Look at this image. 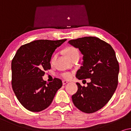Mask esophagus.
<instances>
[{
  "label": "esophagus",
  "instance_id": "1",
  "mask_svg": "<svg viewBox=\"0 0 131 131\" xmlns=\"http://www.w3.org/2000/svg\"><path fill=\"white\" fill-rule=\"evenodd\" d=\"M68 83V81H66V80H63V81H62L63 85H64V84H67Z\"/></svg>",
  "mask_w": 131,
  "mask_h": 131
}]
</instances>
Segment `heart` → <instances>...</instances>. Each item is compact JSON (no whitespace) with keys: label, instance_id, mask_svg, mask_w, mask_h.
<instances>
[{"label":"heart","instance_id":"b5f03b06","mask_svg":"<svg viewBox=\"0 0 131 131\" xmlns=\"http://www.w3.org/2000/svg\"><path fill=\"white\" fill-rule=\"evenodd\" d=\"M64 52H65L66 54L67 55V56L68 57L69 59L72 58V57L75 56L79 55V51H78L77 48H75L74 47H68L65 48ZM56 55L54 56L53 59H52V61L54 60V59L56 58ZM72 74L70 72H64L61 74V77L64 78V79H69V78L72 77Z\"/></svg>","mask_w":131,"mask_h":131}]
</instances>
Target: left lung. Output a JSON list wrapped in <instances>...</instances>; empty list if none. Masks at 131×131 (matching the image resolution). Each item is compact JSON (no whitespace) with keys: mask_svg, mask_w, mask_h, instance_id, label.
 Wrapping results in <instances>:
<instances>
[{"mask_svg":"<svg viewBox=\"0 0 131 131\" xmlns=\"http://www.w3.org/2000/svg\"><path fill=\"white\" fill-rule=\"evenodd\" d=\"M68 43L83 55V66L76 77L91 80L87 87L77 83L78 90L72 96V102L84 113H95L107 104L117 87L119 65L116 53L109 43L93 36L72 39Z\"/></svg>","mask_w":131,"mask_h":131,"instance_id":"left-lung-1","label":"left lung"}]
</instances>
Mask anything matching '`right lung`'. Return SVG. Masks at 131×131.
<instances>
[{
	"label": "right lung",
	"mask_w": 131,
	"mask_h": 131,
	"mask_svg": "<svg viewBox=\"0 0 131 131\" xmlns=\"http://www.w3.org/2000/svg\"><path fill=\"white\" fill-rule=\"evenodd\" d=\"M66 41L36 40L17 50L11 63L12 87L19 102L28 110L39 112L46 109L62 86L60 79L55 78L47 83L42 76L51 68L54 51Z\"/></svg>",
	"instance_id": "1"
}]
</instances>
